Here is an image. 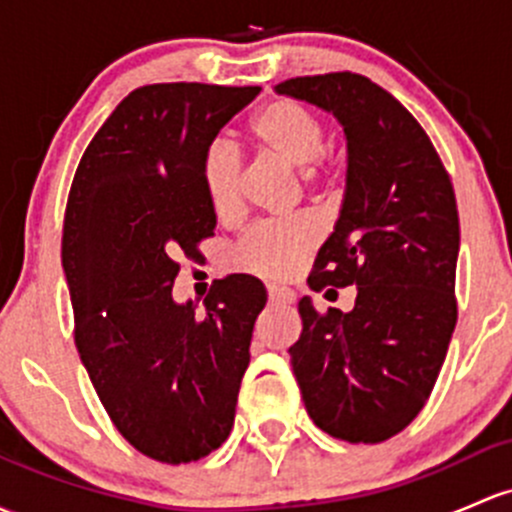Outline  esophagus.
<instances>
[{
  "label": "esophagus",
  "mask_w": 512,
  "mask_h": 512,
  "mask_svg": "<svg viewBox=\"0 0 512 512\" xmlns=\"http://www.w3.org/2000/svg\"><path fill=\"white\" fill-rule=\"evenodd\" d=\"M267 297H270V301H277V304H292L294 301V294L289 289L277 287V284H267Z\"/></svg>",
  "instance_id": "esophagus-1"
}]
</instances>
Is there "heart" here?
<instances>
[{"label": "heart", "mask_w": 512, "mask_h": 512, "mask_svg": "<svg viewBox=\"0 0 512 512\" xmlns=\"http://www.w3.org/2000/svg\"><path fill=\"white\" fill-rule=\"evenodd\" d=\"M250 137L267 157L289 166H299L306 186L319 181V161L326 147V127L316 112L297 100L279 98L267 102L250 122ZM201 184L213 215L230 223L242 213L240 161L223 142L206 149L201 164ZM319 240V228L309 215L267 220L242 235L235 245L233 260L240 270L267 279L289 277L306 260Z\"/></svg>", "instance_id": "b5f03b06"}]
</instances>
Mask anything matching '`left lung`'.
<instances>
[{"label": "left lung", "instance_id": "1", "mask_svg": "<svg viewBox=\"0 0 512 512\" xmlns=\"http://www.w3.org/2000/svg\"><path fill=\"white\" fill-rule=\"evenodd\" d=\"M277 93L333 112L348 142L346 198L309 284H355L358 297L348 314L299 299L301 400L331 437L378 444L427 405L454 333V186L422 125L365 75H304Z\"/></svg>", "mask_w": 512, "mask_h": 512}]
</instances>
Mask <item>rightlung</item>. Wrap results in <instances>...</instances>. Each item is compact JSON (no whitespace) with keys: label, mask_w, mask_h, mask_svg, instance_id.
<instances>
[{"label":"right lung","mask_w":512,"mask_h":512,"mask_svg":"<svg viewBox=\"0 0 512 512\" xmlns=\"http://www.w3.org/2000/svg\"><path fill=\"white\" fill-rule=\"evenodd\" d=\"M257 85L154 83L132 90L75 169L61 257L73 338L117 432L161 464L218 449L235 419L265 287L250 274L213 282L198 314L176 304V257L196 260L215 215L203 154Z\"/></svg>","instance_id":"right-lung-1"}]
</instances>
